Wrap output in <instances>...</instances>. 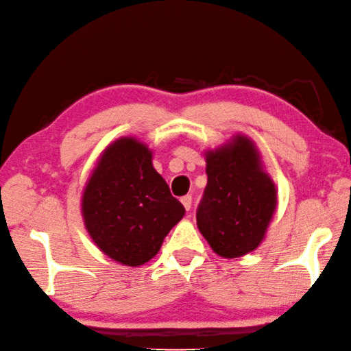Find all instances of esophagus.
<instances>
[{"label": "esophagus", "mask_w": 351, "mask_h": 351, "mask_svg": "<svg viewBox=\"0 0 351 351\" xmlns=\"http://www.w3.org/2000/svg\"><path fill=\"white\" fill-rule=\"evenodd\" d=\"M180 202L183 204V206H185V210H189V208H191L193 197H191V196H183V197L180 199Z\"/></svg>", "instance_id": "obj_1"}]
</instances>
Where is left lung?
I'll list each match as a JSON object with an SVG mask.
<instances>
[{
    "label": "left lung",
    "instance_id": "left-lung-1",
    "mask_svg": "<svg viewBox=\"0 0 351 351\" xmlns=\"http://www.w3.org/2000/svg\"><path fill=\"white\" fill-rule=\"evenodd\" d=\"M205 162L208 183L196 215L199 232L219 256H243L266 237L277 210V188L245 135L206 151Z\"/></svg>",
    "mask_w": 351,
    "mask_h": 351
}]
</instances>
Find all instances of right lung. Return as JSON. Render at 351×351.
Returning a JSON list of instances; mask_svg holds the SVG:
<instances>
[{
    "instance_id": "add662e5",
    "label": "right lung",
    "mask_w": 351,
    "mask_h": 351,
    "mask_svg": "<svg viewBox=\"0 0 351 351\" xmlns=\"http://www.w3.org/2000/svg\"><path fill=\"white\" fill-rule=\"evenodd\" d=\"M85 228L101 252L124 266H141L158 254L185 208L155 171L152 151L136 138L108 145L82 194Z\"/></svg>"
}]
</instances>
